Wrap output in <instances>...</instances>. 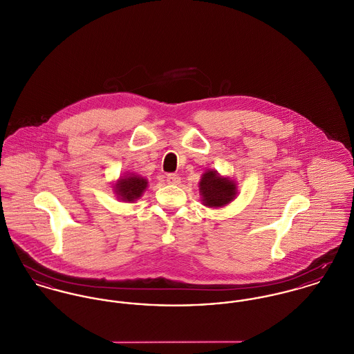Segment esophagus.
I'll return each mask as SVG.
<instances>
[{
    "instance_id": "1",
    "label": "esophagus",
    "mask_w": 354,
    "mask_h": 354,
    "mask_svg": "<svg viewBox=\"0 0 354 354\" xmlns=\"http://www.w3.org/2000/svg\"><path fill=\"white\" fill-rule=\"evenodd\" d=\"M166 183H167L169 185H178V184L181 183V178H180L177 174H169V176L166 177Z\"/></svg>"
}]
</instances>
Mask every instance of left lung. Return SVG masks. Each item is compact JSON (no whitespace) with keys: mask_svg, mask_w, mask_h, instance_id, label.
Listing matches in <instances>:
<instances>
[{"mask_svg":"<svg viewBox=\"0 0 354 354\" xmlns=\"http://www.w3.org/2000/svg\"><path fill=\"white\" fill-rule=\"evenodd\" d=\"M198 192L205 207L222 208L238 196V185L231 177H225L216 170L208 169L200 178Z\"/></svg>","mask_w":354,"mask_h":354,"instance_id":"obj_1","label":"left lung"}]
</instances>
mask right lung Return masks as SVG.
<instances>
[{"instance_id":"right-lung-1","label":"right lung","mask_w":354,"mask_h":354,"mask_svg":"<svg viewBox=\"0 0 354 354\" xmlns=\"http://www.w3.org/2000/svg\"><path fill=\"white\" fill-rule=\"evenodd\" d=\"M149 181L147 178L136 174V173H124L120 176L118 181L113 184V192L120 201L133 203L142 197V194L147 189Z\"/></svg>"}]
</instances>
